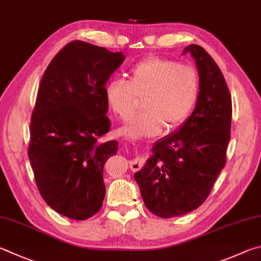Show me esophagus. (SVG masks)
Masks as SVG:
<instances>
[{
	"instance_id": "esophagus-1",
	"label": "esophagus",
	"mask_w": 261,
	"mask_h": 261,
	"mask_svg": "<svg viewBox=\"0 0 261 261\" xmlns=\"http://www.w3.org/2000/svg\"><path fill=\"white\" fill-rule=\"evenodd\" d=\"M141 168H143V162H141V160L139 158H136L130 162V169L132 171H139Z\"/></svg>"
}]
</instances>
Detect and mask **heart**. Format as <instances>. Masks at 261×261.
<instances>
[{"mask_svg": "<svg viewBox=\"0 0 261 261\" xmlns=\"http://www.w3.org/2000/svg\"><path fill=\"white\" fill-rule=\"evenodd\" d=\"M200 94V79L191 65L176 60L149 57L132 67L129 80L113 79L106 85L108 106L122 121L139 110L145 112L132 118L121 134L136 139L173 130L191 115Z\"/></svg>", "mask_w": 261, "mask_h": 261, "instance_id": "heart-1", "label": "heart"}]
</instances>
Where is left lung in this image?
<instances>
[{
    "label": "left lung",
    "instance_id": "1",
    "mask_svg": "<svg viewBox=\"0 0 261 261\" xmlns=\"http://www.w3.org/2000/svg\"><path fill=\"white\" fill-rule=\"evenodd\" d=\"M200 75L196 107L180 130L155 144L154 155L136 172L147 209L173 218L197 209L226 164L230 139L231 97L212 57L197 44L185 48Z\"/></svg>",
    "mask_w": 261,
    "mask_h": 261
}]
</instances>
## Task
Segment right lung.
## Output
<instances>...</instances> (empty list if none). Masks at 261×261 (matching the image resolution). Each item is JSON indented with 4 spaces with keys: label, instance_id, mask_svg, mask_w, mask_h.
Here are the masks:
<instances>
[{
    "label": "right lung",
    "instance_id": "right-lung-1",
    "mask_svg": "<svg viewBox=\"0 0 261 261\" xmlns=\"http://www.w3.org/2000/svg\"><path fill=\"white\" fill-rule=\"evenodd\" d=\"M123 60L122 52L75 40L55 56L41 80L28 158L41 196L70 219H89L105 198L103 165L118 145L99 140L111 127L105 85Z\"/></svg>",
    "mask_w": 261,
    "mask_h": 261
}]
</instances>
